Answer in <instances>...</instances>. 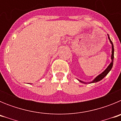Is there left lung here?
Returning a JSON list of instances; mask_svg holds the SVG:
<instances>
[{
  "label": "left lung",
  "mask_w": 121,
  "mask_h": 121,
  "mask_svg": "<svg viewBox=\"0 0 121 121\" xmlns=\"http://www.w3.org/2000/svg\"><path fill=\"white\" fill-rule=\"evenodd\" d=\"M108 39L109 40H110V43H112V62H111V64H110L108 65V67L107 68V69L105 70L104 72H102V73L100 74H99L98 76H97L96 78H95V79H94V81H93L92 82H90V83H93V82H98V81H100V80H102V79H103L104 78L105 76H106L107 75V74L108 73L109 71H110L111 69L112 68V67H113V59H114V47H113V42H112V41L111 40V39H110V37L108 36ZM80 82H82V81H79ZM84 83V82H83Z\"/></svg>",
  "instance_id": "left-lung-1"
}]
</instances>
